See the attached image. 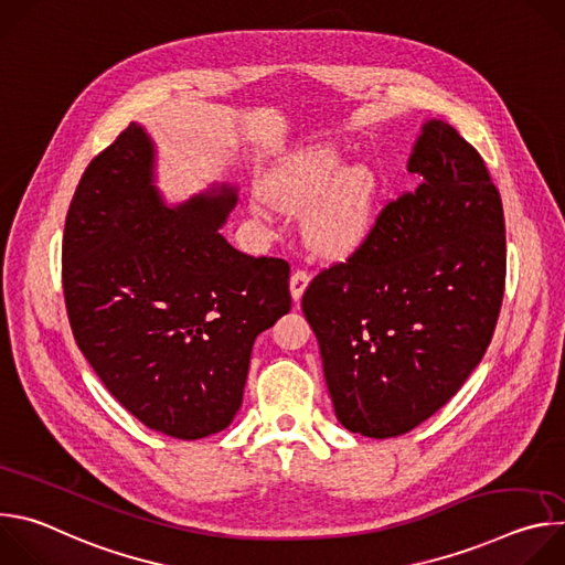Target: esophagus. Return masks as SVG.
Masks as SVG:
<instances>
[{"mask_svg":"<svg viewBox=\"0 0 565 565\" xmlns=\"http://www.w3.org/2000/svg\"><path fill=\"white\" fill-rule=\"evenodd\" d=\"M308 281H310V275H308L306 270H295V273H292V277H290V295H292L295 301L301 299V295H303Z\"/></svg>","mask_w":565,"mask_h":565,"instance_id":"obj_1","label":"esophagus"}]
</instances>
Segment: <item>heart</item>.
<instances>
[{
	"instance_id": "1",
	"label": "heart",
	"mask_w": 565,
	"mask_h": 565,
	"mask_svg": "<svg viewBox=\"0 0 565 565\" xmlns=\"http://www.w3.org/2000/svg\"><path fill=\"white\" fill-rule=\"evenodd\" d=\"M342 158L331 147L297 153L266 183L270 205L288 212L313 207L306 218L310 244L321 253L340 255L364 238L375 199V179L362 168L342 170Z\"/></svg>"
}]
</instances>
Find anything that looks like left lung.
<instances>
[{
	"label": "left lung",
	"instance_id": "left-lung-1",
	"mask_svg": "<svg viewBox=\"0 0 565 565\" xmlns=\"http://www.w3.org/2000/svg\"><path fill=\"white\" fill-rule=\"evenodd\" d=\"M409 172L362 244L301 297L338 420L353 434L412 431L486 355L505 290L503 203L480 153L429 120Z\"/></svg>",
	"mask_w": 565,
	"mask_h": 565
}]
</instances>
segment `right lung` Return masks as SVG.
Masks as SVG:
<instances>
[{
	"label": "right lung",
	"mask_w": 565,
	"mask_h": 565,
	"mask_svg": "<svg viewBox=\"0 0 565 565\" xmlns=\"http://www.w3.org/2000/svg\"><path fill=\"white\" fill-rule=\"evenodd\" d=\"M153 145L131 122L79 179L62 238L75 344L120 405L153 431L196 440L236 416L259 333L290 310V266L218 234L236 194L170 210Z\"/></svg>",
	"instance_id": "1"
}]
</instances>
